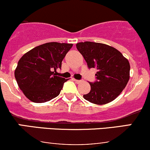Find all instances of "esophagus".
<instances>
[{"label": "esophagus", "instance_id": "34e87169", "mask_svg": "<svg viewBox=\"0 0 150 150\" xmlns=\"http://www.w3.org/2000/svg\"><path fill=\"white\" fill-rule=\"evenodd\" d=\"M74 81H75V82H76V83H80L81 82H82V80H74Z\"/></svg>", "mask_w": 150, "mask_h": 150}]
</instances>
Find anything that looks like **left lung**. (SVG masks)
I'll return each instance as SVG.
<instances>
[{
    "instance_id": "8db88e82",
    "label": "left lung",
    "mask_w": 150,
    "mask_h": 150,
    "mask_svg": "<svg viewBox=\"0 0 150 150\" xmlns=\"http://www.w3.org/2000/svg\"><path fill=\"white\" fill-rule=\"evenodd\" d=\"M77 49L82 55L87 67L96 68L97 80L89 82L91 90L84 94L87 101L105 104L114 100L125 88L130 78V63L120 51L101 43H77Z\"/></svg>"
}]
</instances>
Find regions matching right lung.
<instances>
[{
    "label": "right lung",
    "mask_w": 150,
    "mask_h": 150,
    "mask_svg": "<svg viewBox=\"0 0 150 150\" xmlns=\"http://www.w3.org/2000/svg\"><path fill=\"white\" fill-rule=\"evenodd\" d=\"M73 44L49 42L38 46L22 56L15 77L25 97L34 103H44L58 97L66 82L57 76L62 61Z\"/></svg>",
    "instance_id": "1"
}]
</instances>
